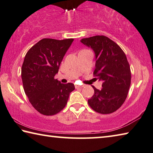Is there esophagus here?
Instances as JSON below:
<instances>
[{
	"instance_id": "obj_1",
	"label": "esophagus",
	"mask_w": 153,
	"mask_h": 153,
	"mask_svg": "<svg viewBox=\"0 0 153 153\" xmlns=\"http://www.w3.org/2000/svg\"><path fill=\"white\" fill-rule=\"evenodd\" d=\"M83 87V85H75V88L76 89H79V88Z\"/></svg>"
}]
</instances>
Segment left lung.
<instances>
[{"label":"left lung","mask_w":153,"mask_h":153,"mask_svg":"<svg viewBox=\"0 0 153 153\" xmlns=\"http://www.w3.org/2000/svg\"><path fill=\"white\" fill-rule=\"evenodd\" d=\"M81 42L93 50L95 67L93 74L102 81V88L94 89L88 103L98 113L116 111L126 100L131 82V72L126 56L118 45L103 36L84 38Z\"/></svg>","instance_id":"left-lung-1"}]
</instances>
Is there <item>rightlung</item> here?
Returning a JSON list of instances; mask_svg holds the SVG:
<instances>
[{
	"mask_svg": "<svg viewBox=\"0 0 153 153\" xmlns=\"http://www.w3.org/2000/svg\"><path fill=\"white\" fill-rule=\"evenodd\" d=\"M74 39H42L26 53L21 68L23 89L40 114L52 116L66 106L73 83L55 79L60 63Z\"/></svg>",
	"mask_w": 153,
	"mask_h": 153,
	"instance_id": "1",
	"label": "right lung"
}]
</instances>
